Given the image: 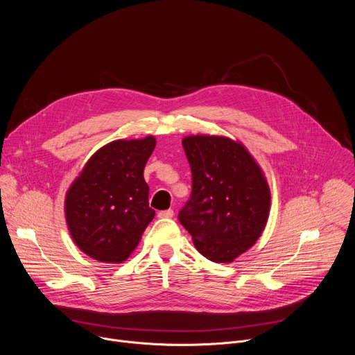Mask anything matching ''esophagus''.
<instances>
[{
	"mask_svg": "<svg viewBox=\"0 0 355 355\" xmlns=\"http://www.w3.org/2000/svg\"><path fill=\"white\" fill-rule=\"evenodd\" d=\"M157 216H159V218H162V219H168V218H173V216H174V211H173V209L160 211V212L157 214Z\"/></svg>",
	"mask_w": 355,
	"mask_h": 355,
	"instance_id": "34e87169",
	"label": "esophagus"
}]
</instances>
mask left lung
<instances>
[{"mask_svg": "<svg viewBox=\"0 0 355 355\" xmlns=\"http://www.w3.org/2000/svg\"><path fill=\"white\" fill-rule=\"evenodd\" d=\"M192 192L178 214L202 256L232 263L261 236L270 212L267 180L247 148L229 137L182 139Z\"/></svg>", "mask_w": 355, "mask_h": 355, "instance_id": "obj_1", "label": "left lung"}]
</instances>
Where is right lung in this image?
Segmentation results:
<instances>
[{
  "label": "right lung",
  "mask_w": 355,
  "mask_h": 355,
  "mask_svg": "<svg viewBox=\"0 0 355 355\" xmlns=\"http://www.w3.org/2000/svg\"><path fill=\"white\" fill-rule=\"evenodd\" d=\"M155 136L115 140L87 162L66 195V220L78 248L101 263H122L153 220L143 170Z\"/></svg>",
  "instance_id": "1"
}]
</instances>
